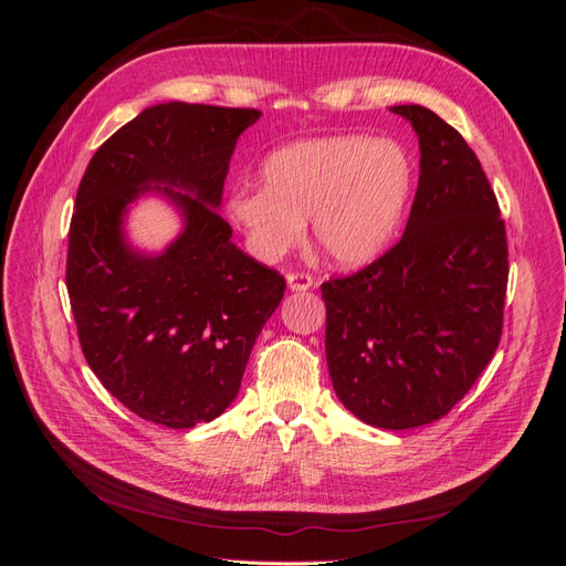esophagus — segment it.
<instances>
[{
	"label": "esophagus",
	"mask_w": 566,
	"mask_h": 566,
	"mask_svg": "<svg viewBox=\"0 0 566 566\" xmlns=\"http://www.w3.org/2000/svg\"><path fill=\"white\" fill-rule=\"evenodd\" d=\"M312 285H314V279L310 273H302V271L287 273V287L293 290V293H304V290H310Z\"/></svg>",
	"instance_id": "esophagus-1"
}]
</instances>
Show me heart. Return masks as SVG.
I'll list each match as a JSON object with an SVG mask.
<instances>
[{
    "mask_svg": "<svg viewBox=\"0 0 566 566\" xmlns=\"http://www.w3.org/2000/svg\"><path fill=\"white\" fill-rule=\"evenodd\" d=\"M413 158L389 136L337 134L287 144L262 163L264 186H235L227 212L262 262L297 248L310 217L314 241L337 266H364L397 235Z\"/></svg>",
    "mask_w": 566,
    "mask_h": 566,
    "instance_id": "heart-1",
    "label": "heart"
}]
</instances>
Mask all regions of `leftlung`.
<instances>
[{"label": "left lung", "instance_id": "8db88e82", "mask_svg": "<svg viewBox=\"0 0 566 566\" xmlns=\"http://www.w3.org/2000/svg\"><path fill=\"white\" fill-rule=\"evenodd\" d=\"M420 142V179L401 241L321 285L325 358L339 401L382 430L443 418L499 349L507 238L468 142L422 106H394Z\"/></svg>", "mask_w": 566, "mask_h": 566}]
</instances>
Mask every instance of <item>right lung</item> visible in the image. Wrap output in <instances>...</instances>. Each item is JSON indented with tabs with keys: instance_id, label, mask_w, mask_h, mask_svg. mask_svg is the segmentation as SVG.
Returning <instances> with one entry per match:
<instances>
[{
	"instance_id": "1",
	"label": "right lung",
	"mask_w": 566,
	"mask_h": 566,
	"mask_svg": "<svg viewBox=\"0 0 566 566\" xmlns=\"http://www.w3.org/2000/svg\"><path fill=\"white\" fill-rule=\"evenodd\" d=\"M260 115L150 106L94 153L77 188L65 285L82 354L119 403L172 430L224 413L285 293L281 273L235 248L217 212L238 136ZM144 192L185 214V231L160 255L124 241L128 202Z\"/></svg>"
}]
</instances>
